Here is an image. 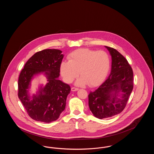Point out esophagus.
<instances>
[{
  "label": "esophagus",
  "mask_w": 154,
  "mask_h": 154,
  "mask_svg": "<svg viewBox=\"0 0 154 154\" xmlns=\"http://www.w3.org/2000/svg\"><path fill=\"white\" fill-rule=\"evenodd\" d=\"M72 91H77V90H79V88H75V87H72L71 88Z\"/></svg>",
  "instance_id": "obj_1"
}]
</instances>
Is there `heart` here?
I'll return each instance as SVG.
<instances>
[{
	"mask_svg": "<svg viewBox=\"0 0 154 154\" xmlns=\"http://www.w3.org/2000/svg\"><path fill=\"white\" fill-rule=\"evenodd\" d=\"M69 62H62L60 72L64 81L70 83L79 75L75 84L83 86L88 84L95 87L106 78L110 66L109 55L104 51H97L81 48L71 52L67 57Z\"/></svg>",
	"mask_w": 154,
	"mask_h": 154,
	"instance_id": "1",
	"label": "heart"
}]
</instances>
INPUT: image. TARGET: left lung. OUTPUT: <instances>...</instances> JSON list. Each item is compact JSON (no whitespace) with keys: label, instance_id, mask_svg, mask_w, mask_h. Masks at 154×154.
Wrapping results in <instances>:
<instances>
[{"label":"left lung","instance_id":"obj_1","mask_svg":"<svg viewBox=\"0 0 154 154\" xmlns=\"http://www.w3.org/2000/svg\"><path fill=\"white\" fill-rule=\"evenodd\" d=\"M105 47L111 56V73L102 84L88 95L90 110L99 119L121 113L133 88V72L128 60L116 49Z\"/></svg>","mask_w":154,"mask_h":154}]
</instances>
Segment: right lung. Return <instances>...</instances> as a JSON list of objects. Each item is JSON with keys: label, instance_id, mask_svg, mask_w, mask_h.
Returning a JSON list of instances; mask_svg holds the SVG:
<instances>
[{"label": "right lung", "instance_id": "add662e5", "mask_svg": "<svg viewBox=\"0 0 154 154\" xmlns=\"http://www.w3.org/2000/svg\"><path fill=\"white\" fill-rule=\"evenodd\" d=\"M56 49H46L35 53L25 63L19 75L18 96L28 114L33 119L44 123L56 121L66 107V98L70 92L68 84L58 80L63 55ZM44 73L48 82L36 95L29 94L34 76Z\"/></svg>", "mask_w": 154, "mask_h": 154}]
</instances>
